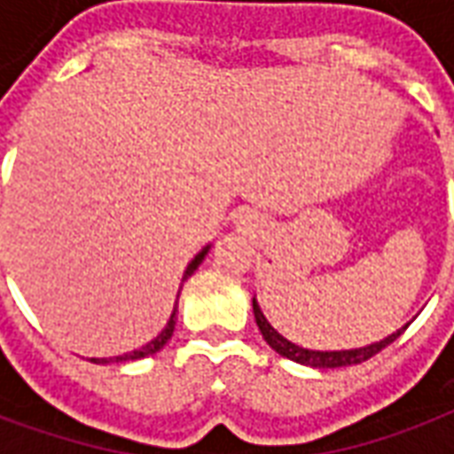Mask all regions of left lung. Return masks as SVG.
<instances>
[{
    "mask_svg": "<svg viewBox=\"0 0 454 454\" xmlns=\"http://www.w3.org/2000/svg\"><path fill=\"white\" fill-rule=\"evenodd\" d=\"M253 314H255V321H257V328H260V333H262V338L267 340V345L272 348L275 352H279L282 357H286V360H294L299 362V364H309V367H316V370H328V367H348V364H360V362L370 360V357H374L377 352H381L387 345H391V342L396 340L406 328H409V324L403 325L401 331H396V333L387 335L384 340L380 342H372V345H364V348H355V350H306V348H299V345H294V342H289L285 338V335H279L270 325V321L265 318V314L260 311V306H257V301L253 299Z\"/></svg>",
    "mask_w": 454,
    "mask_h": 454,
    "instance_id": "left-lung-1",
    "label": "left lung"
}]
</instances>
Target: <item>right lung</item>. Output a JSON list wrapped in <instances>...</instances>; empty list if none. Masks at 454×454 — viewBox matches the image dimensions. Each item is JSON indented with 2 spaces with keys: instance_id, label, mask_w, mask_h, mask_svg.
<instances>
[{
  "instance_id": "add662e5",
  "label": "right lung",
  "mask_w": 454,
  "mask_h": 454,
  "mask_svg": "<svg viewBox=\"0 0 454 454\" xmlns=\"http://www.w3.org/2000/svg\"><path fill=\"white\" fill-rule=\"evenodd\" d=\"M208 247L211 246H207L201 253H199V255H194V260H192V262L187 265V270H184L182 282H187L189 277L197 272V267L201 265V262H204V257H207ZM179 289H182V286H179ZM175 324H177V301H175V311H172V316H169L168 325H165V328L160 331L158 338H153L148 345H143V348H138V350L126 352V355H119V357H92V362H97V364H106V362H130V360H143V357H148V355H155V352L162 350V348H165V342L172 338V333H175Z\"/></svg>"
}]
</instances>
